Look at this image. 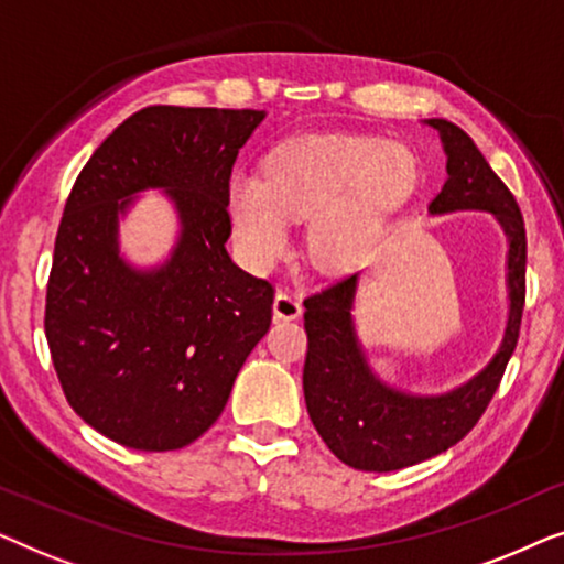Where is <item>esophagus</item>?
Masks as SVG:
<instances>
[{
	"mask_svg": "<svg viewBox=\"0 0 564 564\" xmlns=\"http://www.w3.org/2000/svg\"><path fill=\"white\" fill-rule=\"evenodd\" d=\"M303 313V303L297 295H292L288 290H280L274 295V318L280 321H295Z\"/></svg>",
	"mask_w": 564,
	"mask_h": 564,
	"instance_id": "1",
	"label": "esophagus"
}]
</instances>
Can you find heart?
Returning a JSON list of instances; mask_svg holds the SVG:
<instances>
[{"mask_svg":"<svg viewBox=\"0 0 564 564\" xmlns=\"http://www.w3.org/2000/svg\"><path fill=\"white\" fill-rule=\"evenodd\" d=\"M421 182L405 145L377 138L313 135L282 145L264 176L236 174L228 189L236 241L253 264L288 246V218L307 223V253L323 269H349Z\"/></svg>","mask_w":564,"mask_h":564,"instance_id":"b5f03b06","label":"heart"}]
</instances>
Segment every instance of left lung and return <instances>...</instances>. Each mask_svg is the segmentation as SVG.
Returning <instances> with one entry per match:
<instances>
[{"label":"left lung","mask_w":564,"mask_h":564,"mask_svg":"<svg viewBox=\"0 0 564 564\" xmlns=\"http://www.w3.org/2000/svg\"><path fill=\"white\" fill-rule=\"evenodd\" d=\"M426 122L438 130L446 153V182L431 199L429 213L485 210L496 215L508 238V321L498 351L473 380L442 395H411L390 388L367 365L351 315L359 274L344 276L305 297L303 392L307 413L328 449L344 465L365 473L419 465L473 431L496 395L519 341L527 300V230L519 203L465 130L442 118Z\"/></svg>","instance_id":"obj_1"}]
</instances>
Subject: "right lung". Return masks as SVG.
I'll return each instance as SVG.
<instances>
[{"label":"right lung","mask_w":564,"mask_h":564,"mask_svg":"<svg viewBox=\"0 0 564 564\" xmlns=\"http://www.w3.org/2000/svg\"><path fill=\"white\" fill-rule=\"evenodd\" d=\"M264 115L145 107L105 138L66 199L45 338L68 405L130 449L203 436L272 323V284L226 251L230 172ZM143 188H164L181 218L173 253L153 270L128 265L117 241Z\"/></svg>","instance_id":"right-lung-1"}]
</instances>
